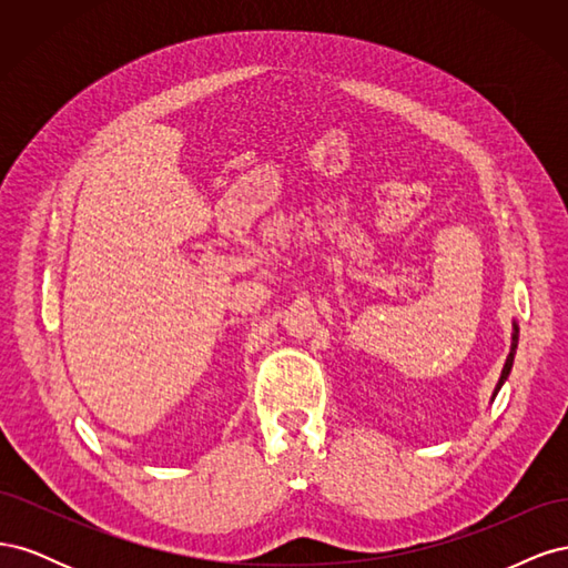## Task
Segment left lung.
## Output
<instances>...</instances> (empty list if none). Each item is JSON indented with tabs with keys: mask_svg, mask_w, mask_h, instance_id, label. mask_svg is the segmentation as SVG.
<instances>
[{
	"mask_svg": "<svg viewBox=\"0 0 568 568\" xmlns=\"http://www.w3.org/2000/svg\"><path fill=\"white\" fill-rule=\"evenodd\" d=\"M517 343H519V329H517V324H514V334H511V351H509V357H507V363H505L503 376H500V382H497V388H495V390H500V386L505 384V379H507V376H509V369H511V363H514V351H517Z\"/></svg>",
	"mask_w": 568,
	"mask_h": 568,
	"instance_id": "1",
	"label": "left lung"
}]
</instances>
